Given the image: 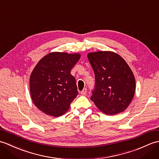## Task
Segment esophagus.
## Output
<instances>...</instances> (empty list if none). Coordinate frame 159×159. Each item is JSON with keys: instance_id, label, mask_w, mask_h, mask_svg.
<instances>
[{"instance_id": "34e87169", "label": "esophagus", "mask_w": 159, "mask_h": 159, "mask_svg": "<svg viewBox=\"0 0 159 159\" xmlns=\"http://www.w3.org/2000/svg\"><path fill=\"white\" fill-rule=\"evenodd\" d=\"M80 93H81L82 95H83V96L86 95V93H87V89H86V88L83 89L81 91V92H80Z\"/></svg>"}]
</instances>
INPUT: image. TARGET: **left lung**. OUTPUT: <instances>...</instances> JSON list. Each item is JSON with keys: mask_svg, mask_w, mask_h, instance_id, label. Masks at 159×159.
<instances>
[{"mask_svg": "<svg viewBox=\"0 0 159 159\" xmlns=\"http://www.w3.org/2000/svg\"><path fill=\"white\" fill-rule=\"evenodd\" d=\"M95 74L92 100L107 115L122 112L129 106L135 92L133 73L123 58L110 51L89 53Z\"/></svg>", "mask_w": 159, "mask_h": 159, "instance_id": "8db88e82", "label": "left lung"}]
</instances>
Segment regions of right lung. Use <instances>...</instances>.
<instances>
[{"instance_id": "obj_1", "label": "right lung", "mask_w": 159, "mask_h": 159, "mask_svg": "<svg viewBox=\"0 0 159 159\" xmlns=\"http://www.w3.org/2000/svg\"><path fill=\"white\" fill-rule=\"evenodd\" d=\"M79 54L55 52L43 57L30 76V92L35 105L47 115L58 117L69 109L79 93L71 70Z\"/></svg>"}]
</instances>
